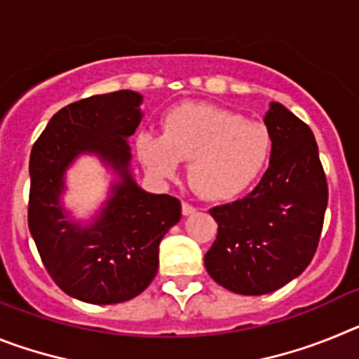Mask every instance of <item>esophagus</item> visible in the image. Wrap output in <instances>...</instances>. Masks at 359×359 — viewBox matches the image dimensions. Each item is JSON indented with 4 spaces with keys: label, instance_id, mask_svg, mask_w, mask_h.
I'll return each mask as SVG.
<instances>
[{
    "label": "esophagus",
    "instance_id": "obj_1",
    "mask_svg": "<svg viewBox=\"0 0 359 359\" xmlns=\"http://www.w3.org/2000/svg\"><path fill=\"white\" fill-rule=\"evenodd\" d=\"M182 212H183V215H192L196 212V208L192 207V205H189V203L183 201L182 203Z\"/></svg>",
    "mask_w": 359,
    "mask_h": 359
}]
</instances>
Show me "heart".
Returning a JSON list of instances; mask_svg holds the SVG:
<instances>
[{"label": "heart", "instance_id": "obj_1", "mask_svg": "<svg viewBox=\"0 0 359 359\" xmlns=\"http://www.w3.org/2000/svg\"><path fill=\"white\" fill-rule=\"evenodd\" d=\"M136 147L147 170L170 180L189 161L190 187L208 201L243 192L268 163L271 135L261 122L210 104L187 102L163 118L161 136L142 133Z\"/></svg>", "mask_w": 359, "mask_h": 359}]
</instances>
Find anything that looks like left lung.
<instances>
[{"label":"left lung","mask_w":359,"mask_h":359,"mask_svg":"<svg viewBox=\"0 0 359 359\" xmlns=\"http://www.w3.org/2000/svg\"><path fill=\"white\" fill-rule=\"evenodd\" d=\"M264 123L271 135L269 167L259 185L210 210L217 237L205 268L219 286L239 294H266L309 266L327 208V182L309 126L278 102Z\"/></svg>","instance_id":"left-lung-1"}]
</instances>
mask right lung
<instances>
[{"label":"right lung","instance_id":"obj_1","mask_svg":"<svg viewBox=\"0 0 359 359\" xmlns=\"http://www.w3.org/2000/svg\"><path fill=\"white\" fill-rule=\"evenodd\" d=\"M144 97L120 90L57 111L30 154L28 228L43 264L69 297L97 306L140 294L156 277L163 236L182 217V203L151 194L131 172L129 136L142 122ZM82 154L103 161L116 180L90 222L64 207L65 172Z\"/></svg>","mask_w":359,"mask_h":359}]
</instances>
